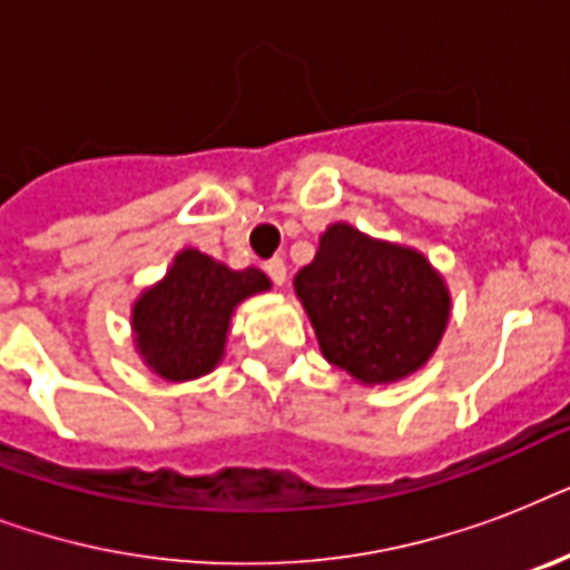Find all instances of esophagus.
Listing matches in <instances>:
<instances>
[{
  "instance_id": "obj_1",
  "label": "esophagus",
  "mask_w": 570,
  "mask_h": 570,
  "mask_svg": "<svg viewBox=\"0 0 570 570\" xmlns=\"http://www.w3.org/2000/svg\"><path fill=\"white\" fill-rule=\"evenodd\" d=\"M266 272H268V277H272V281H275L277 286L286 284V263H284V257H272V259H268Z\"/></svg>"
}]
</instances>
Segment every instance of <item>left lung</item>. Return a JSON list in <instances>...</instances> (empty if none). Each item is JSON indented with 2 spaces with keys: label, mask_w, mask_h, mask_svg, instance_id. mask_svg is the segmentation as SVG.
I'll return each mask as SVG.
<instances>
[{
  "label": "left lung",
  "mask_w": 570,
  "mask_h": 570,
  "mask_svg": "<svg viewBox=\"0 0 570 570\" xmlns=\"http://www.w3.org/2000/svg\"><path fill=\"white\" fill-rule=\"evenodd\" d=\"M293 286L325 361L366 387L423 370L450 325V286L423 250L348 222L322 233Z\"/></svg>",
  "instance_id": "left-lung-1"
}]
</instances>
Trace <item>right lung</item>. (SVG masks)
I'll use <instances>...</instances> for the list:
<instances>
[{
  "mask_svg": "<svg viewBox=\"0 0 570 570\" xmlns=\"http://www.w3.org/2000/svg\"><path fill=\"white\" fill-rule=\"evenodd\" d=\"M268 289L272 281L259 268H230L197 248L177 250L163 281L132 302V346L159 379H200L222 364L236 307Z\"/></svg>",
  "mask_w": 570,
  "mask_h": 570,
  "instance_id": "add662e5",
  "label": "right lung"
}]
</instances>
